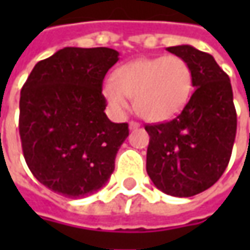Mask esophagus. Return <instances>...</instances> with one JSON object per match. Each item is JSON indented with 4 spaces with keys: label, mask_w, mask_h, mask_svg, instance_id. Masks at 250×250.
<instances>
[{
    "label": "esophagus",
    "mask_w": 250,
    "mask_h": 250,
    "mask_svg": "<svg viewBox=\"0 0 250 250\" xmlns=\"http://www.w3.org/2000/svg\"><path fill=\"white\" fill-rule=\"evenodd\" d=\"M140 125L139 124H138V122H135V121H130L129 122V129L132 130V129H136V128H139Z\"/></svg>",
    "instance_id": "1"
}]
</instances>
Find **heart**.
<instances>
[{"label":"heart","mask_w":250,"mask_h":250,"mask_svg":"<svg viewBox=\"0 0 250 250\" xmlns=\"http://www.w3.org/2000/svg\"><path fill=\"white\" fill-rule=\"evenodd\" d=\"M193 90L189 63L178 55L139 58L117 68L103 84V96L111 111L124 115L129 99L145 120L159 122L178 115Z\"/></svg>","instance_id":"heart-1"}]
</instances>
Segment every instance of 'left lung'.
I'll list each match as a JSON object with an SVG mask.
<instances>
[{
	"label": "left lung",
	"instance_id": "1",
	"mask_svg": "<svg viewBox=\"0 0 250 250\" xmlns=\"http://www.w3.org/2000/svg\"><path fill=\"white\" fill-rule=\"evenodd\" d=\"M193 75V94L174 120L146 125V171L161 192L190 197L213 187L226 171L236 133L229 78L210 54L192 45L168 47Z\"/></svg>",
	"mask_w": 250,
	"mask_h": 250
}]
</instances>
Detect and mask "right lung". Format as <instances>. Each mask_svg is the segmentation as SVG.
Masks as SVG:
<instances>
[{
  "mask_svg": "<svg viewBox=\"0 0 250 250\" xmlns=\"http://www.w3.org/2000/svg\"><path fill=\"white\" fill-rule=\"evenodd\" d=\"M118 51L65 47L34 65L21 91L19 135L36 179L63 196L94 193L110 179L128 124L105 115L103 79Z\"/></svg>",
  "mask_w": 250,
  "mask_h": 250,
  "instance_id": "obj_1",
  "label": "right lung"
}]
</instances>
